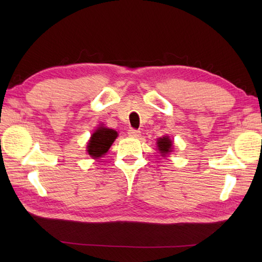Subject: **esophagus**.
Listing matches in <instances>:
<instances>
[{
	"mask_svg": "<svg viewBox=\"0 0 262 262\" xmlns=\"http://www.w3.org/2000/svg\"><path fill=\"white\" fill-rule=\"evenodd\" d=\"M128 135H129L130 137L137 138V137L141 136V132L137 130V129H134V128H130V129H128Z\"/></svg>",
	"mask_w": 262,
	"mask_h": 262,
	"instance_id": "1",
	"label": "esophagus"
}]
</instances>
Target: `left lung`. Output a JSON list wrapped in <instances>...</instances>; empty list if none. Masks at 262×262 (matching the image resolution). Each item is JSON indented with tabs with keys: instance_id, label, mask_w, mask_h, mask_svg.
Segmentation results:
<instances>
[{
	"instance_id": "8db88e82",
	"label": "left lung",
	"mask_w": 262,
	"mask_h": 262,
	"mask_svg": "<svg viewBox=\"0 0 262 262\" xmlns=\"http://www.w3.org/2000/svg\"><path fill=\"white\" fill-rule=\"evenodd\" d=\"M171 146H172V142L169 140L168 136L159 138L158 147H159V151L162 153L163 155L171 152Z\"/></svg>"
}]
</instances>
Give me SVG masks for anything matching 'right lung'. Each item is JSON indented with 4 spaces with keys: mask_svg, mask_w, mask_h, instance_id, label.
I'll return each instance as SVG.
<instances>
[{
    "mask_svg": "<svg viewBox=\"0 0 262 262\" xmlns=\"http://www.w3.org/2000/svg\"><path fill=\"white\" fill-rule=\"evenodd\" d=\"M118 136L117 132L105 127H100L93 133L90 141L88 143V153L93 159H99L108 152L111 144Z\"/></svg>",
    "mask_w": 262,
    "mask_h": 262,
    "instance_id": "right-lung-1",
    "label": "right lung"
}]
</instances>
